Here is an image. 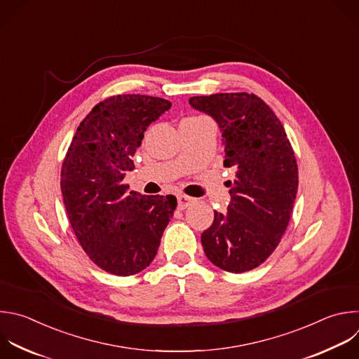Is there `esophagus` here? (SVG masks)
Here are the masks:
<instances>
[{"instance_id": "34e87169", "label": "esophagus", "mask_w": 359, "mask_h": 359, "mask_svg": "<svg viewBox=\"0 0 359 359\" xmlns=\"http://www.w3.org/2000/svg\"><path fill=\"white\" fill-rule=\"evenodd\" d=\"M191 201H193V197H189L186 194H177V208L179 210L187 208Z\"/></svg>"}]
</instances>
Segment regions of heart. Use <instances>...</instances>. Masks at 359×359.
<instances>
[{"mask_svg": "<svg viewBox=\"0 0 359 359\" xmlns=\"http://www.w3.org/2000/svg\"><path fill=\"white\" fill-rule=\"evenodd\" d=\"M190 118H197V116H190Z\"/></svg>", "mask_w": 359, "mask_h": 359, "instance_id": "1", "label": "heart"}]
</instances>
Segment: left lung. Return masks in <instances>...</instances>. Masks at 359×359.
<instances>
[{"mask_svg":"<svg viewBox=\"0 0 359 359\" xmlns=\"http://www.w3.org/2000/svg\"><path fill=\"white\" fill-rule=\"evenodd\" d=\"M221 128L224 166L235 168L228 182L225 214L201 233L207 258L218 268L243 273L259 266L279 245L292 217L299 170L279 118L258 95L218 93L189 100Z\"/></svg>","mask_w":359,"mask_h":359,"instance_id":"left-lung-1","label":"left lung"}]
</instances>
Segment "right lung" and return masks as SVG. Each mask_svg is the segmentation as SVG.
Masks as SVG:
<instances>
[{"label": "right lung", "instance_id": "1", "mask_svg": "<svg viewBox=\"0 0 359 359\" xmlns=\"http://www.w3.org/2000/svg\"><path fill=\"white\" fill-rule=\"evenodd\" d=\"M172 102L118 94L100 101L80 123L60 172L70 225L88 258L102 271L131 276L154 261L176 197L144 196L123 183L147 127Z\"/></svg>", "mask_w": 359, "mask_h": 359}]
</instances>
